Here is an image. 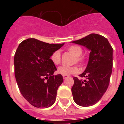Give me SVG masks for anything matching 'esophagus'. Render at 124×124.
Masks as SVG:
<instances>
[{"label":"esophagus","instance_id":"34e87169","mask_svg":"<svg viewBox=\"0 0 124 124\" xmlns=\"http://www.w3.org/2000/svg\"><path fill=\"white\" fill-rule=\"evenodd\" d=\"M68 77H69L68 75H63V78H64V79H66V78Z\"/></svg>","mask_w":124,"mask_h":124}]
</instances>
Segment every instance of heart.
Wrapping results in <instances>:
<instances>
[{"label":"heart","instance_id":"heart-1","mask_svg":"<svg viewBox=\"0 0 124 124\" xmlns=\"http://www.w3.org/2000/svg\"><path fill=\"white\" fill-rule=\"evenodd\" d=\"M68 51L71 53L72 54H73L75 56V58L74 59V63H78L80 64H83L85 61V58L84 56H81L82 53V49L78 46H71L68 47ZM50 59L51 62L54 65H58L61 61V54L59 51H55L51 55ZM58 73L62 75H69L71 74L77 73L78 72V69L76 66H61L58 68Z\"/></svg>","mask_w":124,"mask_h":124}]
</instances>
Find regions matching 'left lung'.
Here are the masks:
<instances>
[{
  "instance_id": "left-lung-1",
  "label": "left lung",
  "mask_w": 124,
  "mask_h": 124,
  "mask_svg": "<svg viewBox=\"0 0 124 124\" xmlns=\"http://www.w3.org/2000/svg\"><path fill=\"white\" fill-rule=\"evenodd\" d=\"M71 42L85 47L91 51L86 69L80 75L85 79L73 78V100L80 106H93L100 100L109 84L113 49L108 40L98 34H90Z\"/></svg>"
}]
</instances>
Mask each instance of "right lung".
Instances as JSON below:
<instances>
[{"label": "right lung", "instance_id": "right-lung-1", "mask_svg": "<svg viewBox=\"0 0 124 124\" xmlns=\"http://www.w3.org/2000/svg\"><path fill=\"white\" fill-rule=\"evenodd\" d=\"M28 39L18 46L14 56L15 76L21 94L38 108H49L56 100L58 87L63 82L50 59L55 51L64 46Z\"/></svg>", "mask_w": 124, "mask_h": 124}]
</instances>
